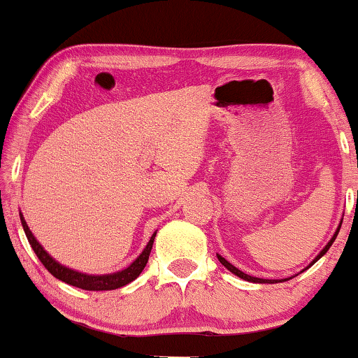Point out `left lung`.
Here are the masks:
<instances>
[{
    "mask_svg": "<svg viewBox=\"0 0 358 358\" xmlns=\"http://www.w3.org/2000/svg\"><path fill=\"white\" fill-rule=\"evenodd\" d=\"M341 224H342V222L339 223V227H337V229H336V233H334V236H332V238L329 239V243H327V244H326V246H324V248H322V251H321L320 254H317V256H316L315 259H313V262H311V264H310V266H308V267H311V266H313V264H315V262H317V261H320V259H321L322 256H324V254L327 252V249H329V248L332 246V243H334V241H336L337 234H339ZM217 257H218V261H220V262H222V264H223V266H224V267H227L229 272H233V273H234V275H238L239 278H243V280H248V282H254V283H278V282H287V280H288V278H283V280H268V278H259V277H251V275H248V273H244V272H241V271H239V268H236V267H234V266H233V264H229V262L227 261V259H224V257H222V256H220V254H217ZM308 267H306V268H308ZM290 278H292V277H290Z\"/></svg>",
    "mask_w": 358,
    "mask_h": 358,
    "instance_id": "obj_1",
    "label": "left lung"
}]
</instances>
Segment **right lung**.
I'll return each instance as SVG.
<instances>
[{
    "label": "right lung",
    "instance_id": "1",
    "mask_svg": "<svg viewBox=\"0 0 358 358\" xmlns=\"http://www.w3.org/2000/svg\"><path fill=\"white\" fill-rule=\"evenodd\" d=\"M19 217H21V223H22L24 233H26V236L29 239V244L32 246L34 252L37 254V257L41 259L43 267H45L53 277L58 278V280L65 282V283H68V285L83 288V290H91V292L115 290V288H120V287L127 285V283L134 282L135 278L140 275L141 271L145 268L146 262H148L151 248H153L155 236H156V231H155L153 236L150 238L148 244H146V248L143 249V252H141L129 267L124 268V271H119L114 273H106V275H90V273H81L78 271H73V268L65 267V266H62L60 262H57L55 259H53L50 254H48L45 249L42 248V244L38 243L36 238H34V234L31 229H29L26 220H24V217H22V213H19Z\"/></svg>",
    "mask_w": 358,
    "mask_h": 358
}]
</instances>
